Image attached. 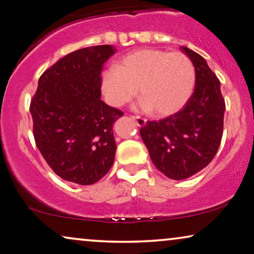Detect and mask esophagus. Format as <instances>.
Segmentation results:
<instances>
[{
	"label": "esophagus",
	"mask_w": 254,
	"mask_h": 254,
	"mask_svg": "<svg viewBox=\"0 0 254 254\" xmlns=\"http://www.w3.org/2000/svg\"><path fill=\"white\" fill-rule=\"evenodd\" d=\"M131 118H133V120H135V123L138 127L144 126V125L146 124V120L144 118H142V117H139V116H131Z\"/></svg>",
	"instance_id": "1"
}]
</instances>
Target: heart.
Here are the masks:
<instances>
[{
    "label": "heart",
    "mask_w": 254,
    "mask_h": 254,
    "mask_svg": "<svg viewBox=\"0 0 254 254\" xmlns=\"http://www.w3.org/2000/svg\"><path fill=\"white\" fill-rule=\"evenodd\" d=\"M194 68L185 54L142 49L128 55L103 74L102 87L110 104L120 108L138 88L139 108L165 117L181 110L192 94Z\"/></svg>",
    "instance_id": "b5f03b06"
}]
</instances>
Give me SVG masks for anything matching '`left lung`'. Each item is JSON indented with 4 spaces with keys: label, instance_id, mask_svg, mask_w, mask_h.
<instances>
[{
    "label": "left lung",
    "instance_id": "1",
    "mask_svg": "<svg viewBox=\"0 0 254 254\" xmlns=\"http://www.w3.org/2000/svg\"><path fill=\"white\" fill-rule=\"evenodd\" d=\"M181 49L194 66L192 95L179 112L139 129L153 165L173 180H185L211 163L221 143L226 110L220 81L206 61L189 48Z\"/></svg>",
    "mask_w": 254,
    "mask_h": 254
}]
</instances>
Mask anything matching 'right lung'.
<instances>
[{"label": "right lung", "instance_id": "1", "mask_svg": "<svg viewBox=\"0 0 254 254\" xmlns=\"http://www.w3.org/2000/svg\"><path fill=\"white\" fill-rule=\"evenodd\" d=\"M116 48L87 47L46 69L31 100L33 135L58 176L89 186L113 165L117 144L112 126L124 115L101 100L103 65Z\"/></svg>", "mask_w": 254, "mask_h": 254}]
</instances>
